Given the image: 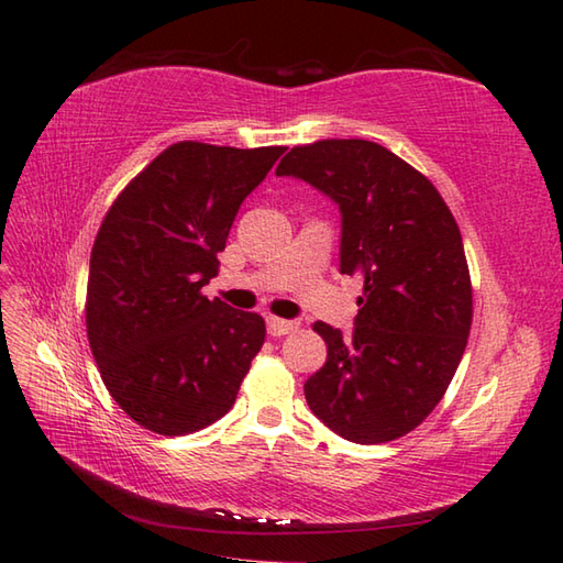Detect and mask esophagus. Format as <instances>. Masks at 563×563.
<instances>
[{
    "instance_id": "esophagus-1",
    "label": "esophagus",
    "mask_w": 563,
    "mask_h": 563,
    "mask_svg": "<svg viewBox=\"0 0 563 563\" xmlns=\"http://www.w3.org/2000/svg\"><path fill=\"white\" fill-rule=\"evenodd\" d=\"M266 324H268V333H271V336H285V333H292V331L300 329V324H297V321L278 319V317H268Z\"/></svg>"
}]
</instances>
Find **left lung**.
I'll list each match as a JSON object with an SVG mask.
<instances>
[{"mask_svg":"<svg viewBox=\"0 0 563 563\" xmlns=\"http://www.w3.org/2000/svg\"><path fill=\"white\" fill-rule=\"evenodd\" d=\"M339 202L341 273L363 280L353 336L324 321L327 365L305 382L309 409L361 445L411 433L457 373L472 329L460 227L428 178L367 140H319L280 159Z\"/></svg>","mask_w":563,"mask_h":563,"instance_id":"8db88e82","label":"left lung"}]
</instances>
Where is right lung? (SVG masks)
I'll use <instances>...</instances> for the list:
<instances>
[{
	"label": "right lung",
	"instance_id": "add662e5",
	"mask_svg": "<svg viewBox=\"0 0 563 563\" xmlns=\"http://www.w3.org/2000/svg\"><path fill=\"white\" fill-rule=\"evenodd\" d=\"M285 147L184 140L130 181L99 227L87 283V336L113 401L142 428L188 435L232 409L266 321L202 285L220 271L242 200Z\"/></svg>",
	"mask_w": 563,
	"mask_h": 563
}]
</instances>
